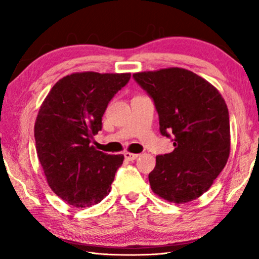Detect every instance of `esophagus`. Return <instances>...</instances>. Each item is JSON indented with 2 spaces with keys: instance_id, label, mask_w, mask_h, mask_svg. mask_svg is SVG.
<instances>
[{
  "instance_id": "1",
  "label": "esophagus",
  "mask_w": 259,
  "mask_h": 259,
  "mask_svg": "<svg viewBox=\"0 0 259 259\" xmlns=\"http://www.w3.org/2000/svg\"><path fill=\"white\" fill-rule=\"evenodd\" d=\"M125 158L127 159V160H130V161H133V160H136V159L139 157V154H136V153H130V152H126L125 154Z\"/></svg>"
}]
</instances>
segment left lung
<instances>
[{
	"instance_id": "left-lung-1",
	"label": "left lung",
	"mask_w": 259,
	"mask_h": 259,
	"mask_svg": "<svg viewBox=\"0 0 259 259\" xmlns=\"http://www.w3.org/2000/svg\"><path fill=\"white\" fill-rule=\"evenodd\" d=\"M150 95L161 136L172 138L171 153L157 157L148 180L165 200L185 204L210 189L230 154V119L217 88L183 68L133 74Z\"/></svg>"
}]
</instances>
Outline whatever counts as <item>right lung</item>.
<instances>
[{
  "label": "right lung",
  "mask_w": 259,
  "mask_h": 259,
  "mask_svg": "<svg viewBox=\"0 0 259 259\" xmlns=\"http://www.w3.org/2000/svg\"><path fill=\"white\" fill-rule=\"evenodd\" d=\"M130 79V73L70 74L41 105L34 127L37 157L51 189L69 205L92 206L111 192L123 155L97 151L91 143L109 101Z\"/></svg>",
  "instance_id": "add662e5"
}]
</instances>
